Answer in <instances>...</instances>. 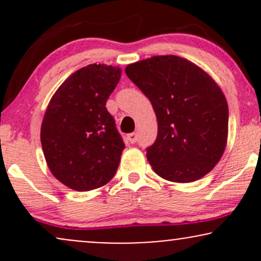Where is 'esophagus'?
Here are the masks:
<instances>
[{"mask_svg":"<svg viewBox=\"0 0 261 261\" xmlns=\"http://www.w3.org/2000/svg\"><path fill=\"white\" fill-rule=\"evenodd\" d=\"M127 141H128V142H130V143L137 142V134H136V133L128 134V135H127Z\"/></svg>","mask_w":261,"mask_h":261,"instance_id":"1","label":"esophagus"}]
</instances>
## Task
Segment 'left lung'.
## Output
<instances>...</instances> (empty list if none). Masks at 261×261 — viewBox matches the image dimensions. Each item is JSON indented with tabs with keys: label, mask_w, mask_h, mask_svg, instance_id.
Segmentation results:
<instances>
[{
	"label": "left lung",
	"mask_w": 261,
	"mask_h": 261,
	"mask_svg": "<svg viewBox=\"0 0 261 261\" xmlns=\"http://www.w3.org/2000/svg\"><path fill=\"white\" fill-rule=\"evenodd\" d=\"M125 72L157 116V139L146 148L152 169L175 182L207 174L222 157L228 135V106L216 82L174 55L135 62Z\"/></svg>",
	"instance_id": "8db88e82"
}]
</instances>
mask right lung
<instances>
[{
	"label": "right lung",
	"mask_w": 261,
	"mask_h": 261,
	"mask_svg": "<svg viewBox=\"0 0 261 261\" xmlns=\"http://www.w3.org/2000/svg\"><path fill=\"white\" fill-rule=\"evenodd\" d=\"M120 76L119 67L86 66L59 87L47 106L40 131L45 160L70 189L100 188L118 170L125 143L106 104Z\"/></svg>",
	"instance_id": "obj_1"
}]
</instances>
